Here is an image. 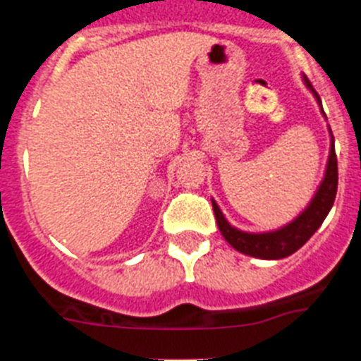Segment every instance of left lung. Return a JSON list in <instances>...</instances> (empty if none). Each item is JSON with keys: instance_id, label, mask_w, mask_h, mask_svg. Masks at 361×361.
Segmentation results:
<instances>
[{"instance_id": "left-lung-1", "label": "left lung", "mask_w": 361, "mask_h": 361, "mask_svg": "<svg viewBox=\"0 0 361 361\" xmlns=\"http://www.w3.org/2000/svg\"><path fill=\"white\" fill-rule=\"evenodd\" d=\"M305 85L309 90L314 94L318 104L320 97L314 92L311 82L307 78H304ZM333 137V133H331ZM336 190H338V161H336V152H334V139H331V152H329V161H327V170H325L324 180H322L320 188L314 193L312 200L309 202L307 208L300 213L293 222L288 226L276 229V231L269 233H245L240 229L233 228L228 220L224 219L222 212L219 209L215 200H212L213 212H215L216 224H219L222 237L229 242L237 251L244 255H250L255 258H266V260H279V258H286L298 251L309 238L314 235L322 222L325 220L327 213L333 208L334 199H336Z\"/></svg>"}]
</instances>
